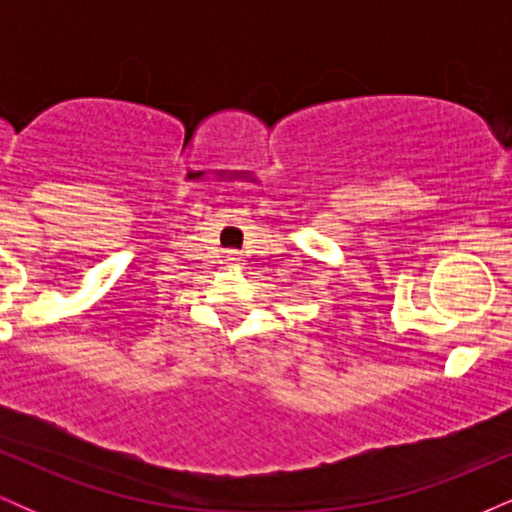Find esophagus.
Listing matches in <instances>:
<instances>
[{"label": "esophagus", "mask_w": 512, "mask_h": 512, "mask_svg": "<svg viewBox=\"0 0 512 512\" xmlns=\"http://www.w3.org/2000/svg\"><path fill=\"white\" fill-rule=\"evenodd\" d=\"M226 264H231V267H233V264H240V255H238V252H226Z\"/></svg>", "instance_id": "esophagus-1"}]
</instances>
